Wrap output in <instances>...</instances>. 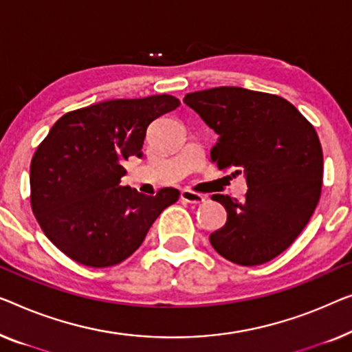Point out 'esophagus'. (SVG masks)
Returning a JSON list of instances; mask_svg holds the SVG:
<instances>
[{"instance_id": "1", "label": "esophagus", "mask_w": 352, "mask_h": 352, "mask_svg": "<svg viewBox=\"0 0 352 352\" xmlns=\"http://www.w3.org/2000/svg\"><path fill=\"white\" fill-rule=\"evenodd\" d=\"M181 200L184 203H190V205H201V203H205V197L197 192L188 190V188H184L181 192Z\"/></svg>"}]
</instances>
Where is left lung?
<instances>
[{"label":"left lung","instance_id":"8db88e82","mask_svg":"<svg viewBox=\"0 0 352 352\" xmlns=\"http://www.w3.org/2000/svg\"><path fill=\"white\" fill-rule=\"evenodd\" d=\"M184 103L219 135L211 160L244 175L243 201L212 195L227 222L210 235L212 248L233 263L254 267L295 241L318 206L322 147L314 126L278 95L241 87L193 91Z\"/></svg>","mask_w":352,"mask_h":352}]
</instances>
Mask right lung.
I'll use <instances>...</instances> for the list:
<instances>
[{
  "label": "right lung",
  "mask_w": 352,
  "mask_h": 352,
  "mask_svg": "<svg viewBox=\"0 0 352 352\" xmlns=\"http://www.w3.org/2000/svg\"><path fill=\"white\" fill-rule=\"evenodd\" d=\"M179 104L171 95L101 101L60 117L38 146L30 166L32 210L44 235L74 262H124L177 201V188L147 197L120 186V177L124 162L142 155L151 122Z\"/></svg>",
  "instance_id": "add662e5"
}]
</instances>
